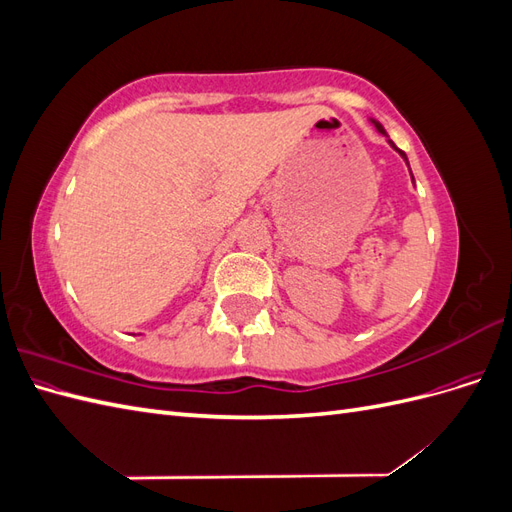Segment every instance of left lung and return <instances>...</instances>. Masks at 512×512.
Returning <instances> with one entry per match:
<instances>
[{"label":"left lung","mask_w":512,"mask_h":512,"mask_svg":"<svg viewBox=\"0 0 512 512\" xmlns=\"http://www.w3.org/2000/svg\"><path fill=\"white\" fill-rule=\"evenodd\" d=\"M369 121H371V123H374V128H376V130H378V132H380L382 136H386V143H389V145H391V147H393V149H395V151L399 153V156H401V158H404V162L408 164V156H406V153H404V151H401V149H397V145H395V143L391 141V138H389V134H386V132H384V128H382V123H380V121H376V119H369ZM408 166H410V164H408ZM410 175H412V173H410ZM412 181H414V177H412Z\"/></svg>","instance_id":"1"}]
</instances>
